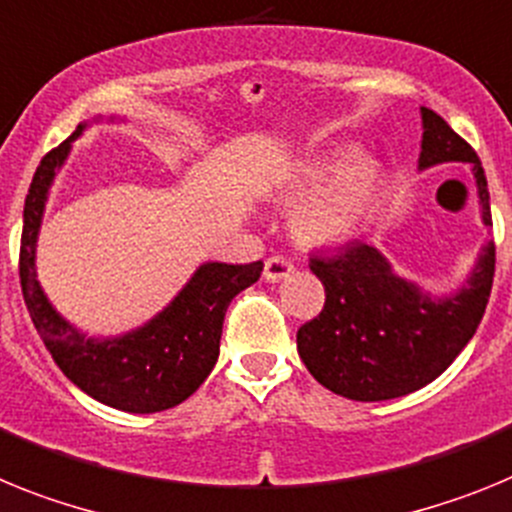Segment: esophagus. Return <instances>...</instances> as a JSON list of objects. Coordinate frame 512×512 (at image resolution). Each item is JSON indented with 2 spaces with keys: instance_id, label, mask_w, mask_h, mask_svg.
<instances>
[{
  "instance_id": "34e87169",
  "label": "esophagus",
  "mask_w": 512,
  "mask_h": 512,
  "mask_svg": "<svg viewBox=\"0 0 512 512\" xmlns=\"http://www.w3.org/2000/svg\"><path fill=\"white\" fill-rule=\"evenodd\" d=\"M291 273H293V262L288 260L286 255L268 257V260H265V270H262L265 281H270V283L283 281V278H288Z\"/></svg>"
}]
</instances>
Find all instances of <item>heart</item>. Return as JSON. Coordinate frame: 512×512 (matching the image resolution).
<instances>
[{
	"mask_svg": "<svg viewBox=\"0 0 512 512\" xmlns=\"http://www.w3.org/2000/svg\"><path fill=\"white\" fill-rule=\"evenodd\" d=\"M348 151H330L311 159L296 180V193H314L301 203L293 219L296 237L306 244H332L348 239L371 208L379 190V172L366 159L345 164Z\"/></svg>",
	"mask_w": 512,
	"mask_h": 512,
	"instance_id": "heart-1",
	"label": "heart"
}]
</instances>
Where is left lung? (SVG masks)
Instances as JSON below:
<instances>
[{
  "mask_svg": "<svg viewBox=\"0 0 512 512\" xmlns=\"http://www.w3.org/2000/svg\"><path fill=\"white\" fill-rule=\"evenodd\" d=\"M422 128L420 170L469 162L482 219L492 226L490 190L477 151L430 108H422ZM309 268L324 286V306L296 332L301 361L340 397L381 402L438 379L474 337L495 281V242L484 247L466 286L441 301L391 273L389 262L366 242L317 252Z\"/></svg>",
  "mask_w": 512,
  "mask_h": 512,
  "instance_id": "1",
  "label": "left lung"
}]
</instances>
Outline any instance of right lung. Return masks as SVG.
<instances>
[{
  "mask_svg": "<svg viewBox=\"0 0 512 512\" xmlns=\"http://www.w3.org/2000/svg\"><path fill=\"white\" fill-rule=\"evenodd\" d=\"M77 126L64 144L41 159L30 182L20 239V286L35 330L69 381L97 402L123 412H162L185 402L219 358L226 309L239 291L260 278L262 262H206L157 319L115 340H87L53 311L35 278V237L41 229L48 185L69 154Z\"/></svg>",
  "mask_w": 512,
  "mask_h": 512,
  "instance_id": "right-lung-1",
  "label": "right lung"
}]
</instances>
